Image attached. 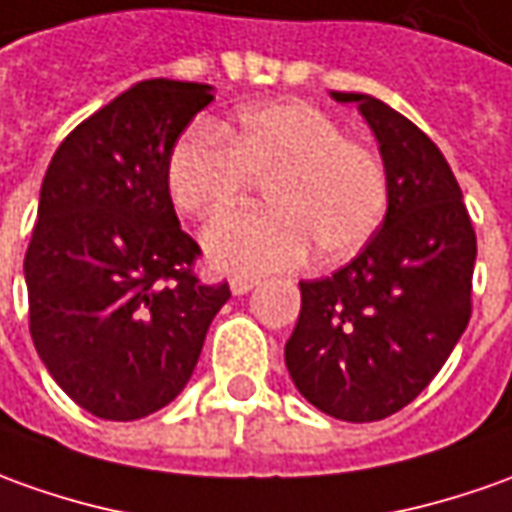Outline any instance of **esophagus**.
<instances>
[{"mask_svg": "<svg viewBox=\"0 0 512 512\" xmlns=\"http://www.w3.org/2000/svg\"><path fill=\"white\" fill-rule=\"evenodd\" d=\"M257 285V277L252 274H232L229 277V288H232V294H246V291H252Z\"/></svg>", "mask_w": 512, "mask_h": 512, "instance_id": "obj_1", "label": "esophagus"}]
</instances>
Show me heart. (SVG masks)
<instances>
[{
    "instance_id": "1",
    "label": "heart",
    "mask_w": 512,
    "mask_h": 512,
    "mask_svg": "<svg viewBox=\"0 0 512 512\" xmlns=\"http://www.w3.org/2000/svg\"><path fill=\"white\" fill-rule=\"evenodd\" d=\"M257 182L269 207L204 232V249L221 269H291L311 246L319 260L339 263L373 241L389 210L381 154L344 137L342 125L308 103L246 109L229 131L201 120L170 151V198L193 218L224 215Z\"/></svg>"
}]
</instances>
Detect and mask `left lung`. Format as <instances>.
Returning a JSON list of instances; mask_svg holds the SVG:
<instances>
[{"label":"left lung","instance_id":"obj_1","mask_svg":"<svg viewBox=\"0 0 512 512\" xmlns=\"http://www.w3.org/2000/svg\"><path fill=\"white\" fill-rule=\"evenodd\" d=\"M389 173V210L364 252L302 280L285 342L294 384L325 415L370 423L429 387L471 319L476 232L446 156L412 120L356 92Z\"/></svg>","mask_w":512,"mask_h":512}]
</instances>
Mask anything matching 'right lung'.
I'll use <instances>...</instances> for the list:
<instances>
[{
	"mask_svg": "<svg viewBox=\"0 0 512 512\" xmlns=\"http://www.w3.org/2000/svg\"><path fill=\"white\" fill-rule=\"evenodd\" d=\"M210 86L154 78L86 117L44 173L24 255L27 316L55 384L103 420L168 406L229 283L204 285L168 190L176 139Z\"/></svg>",
	"mask_w": 512,
	"mask_h": 512,
	"instance_id": "1",
	"label": "right lung"
}]
</instances>
